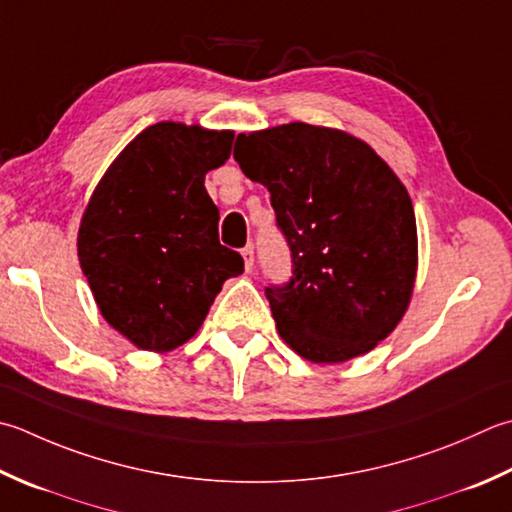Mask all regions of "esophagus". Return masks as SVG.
Returning a JSON list of instances; mask_svg holds the SVG:
<instances>
[{
	"label": "esophagus",
	"mask_w": 512,
	"mask_h": 512,
	"mask_svg": "<svg viewBox=\"0 0 512 512\" xmlns=\"http://www.w3.org/2000/svg\"><path fill=\"white\" fill-rule=\"evenodd\" d=\"M242 257H244L246 270H253V266H255V248L253 246L242 248Z\"/></svg>",
	"instance_id": "1"
}]
</instances>
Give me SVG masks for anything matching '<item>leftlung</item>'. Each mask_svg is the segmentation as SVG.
<instances>
[{
  "mask_svg": "<svg viewBox=\"0 0 512 512\" xmlns=\"http://www.w3.org/2000/svg\"><path fill=\"white\" fill-rule=\"evenodd\" d=\"M235 162L270 193L293 275L266 286L284 342L315 364L373 350L404 317L417 226L404 184L373 148L302 122L237 135Z\"/></svg>",
  "mask_w": 512,
  "mask_h": 512,
  "instance_id": "8db88e82",
  "label": "left lung"
}]
</instances>
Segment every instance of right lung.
Wrapping results in <instances>:
<instances>
[{
  "mask_svg": "<svg viewBox=\"0 0 512 512\" xmlns=\"http://www.w3.org/2000/svg\"><path fill=\"white\" fill-rule=\"evenodd\" d=\"M230 130L159 122L115 159L84 210L77 255L106 322L144 350L193 337L222 284L244 273L219 244L204 177L230 157Z\"/></svg>",
  "mask_w": 512,
  "mask_h": 512,
  "instance_id": "1",
  "label": "right lung"
}]
</instances>
